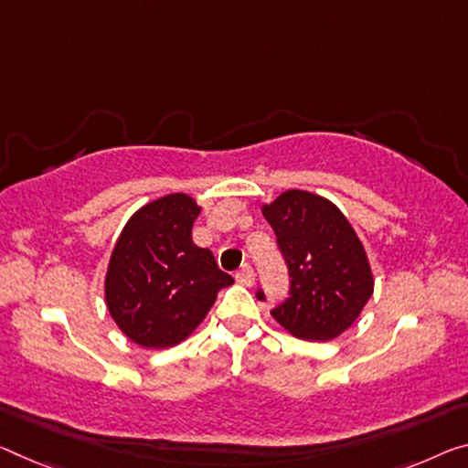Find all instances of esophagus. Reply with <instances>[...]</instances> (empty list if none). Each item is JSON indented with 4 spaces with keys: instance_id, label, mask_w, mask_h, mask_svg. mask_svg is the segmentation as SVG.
Masks as SVG:
<instances>
[{
    "instance_id": "1",
    "label": "esophagus",
    "mask_w": 468,
    "mask_h": 468,
    "mask_svg": "<svg viewBox=\"0 0 468 468\" xmlns=\"http://www.w3.org/2000/svg\"><path fill=\"white\" fill-rule=\"evenodd\" d=\"M236 280H239L240 284H244V286H250L255 282V271H253V268H250L249 263H244L242 268L236 271Z\"/></svg>"
}]
</instances>
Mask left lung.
I'll return each mask as SVG.
<instances>
[{"mask_svg": "<svg viewBox=\"0 0 468 468\" xmlns=\"http://www.w3.org/2000/svg\"><path fill=\"white\" fill-rule=\"evenodd\" d=\"M263 215L291 278L289 297L271 315L299 339H335L354 324L375 286L354 228L330 200L303 190L280 194ZM257 299L265 301L261 289Z\"/></svg>", "mask_w": 468, "mask_h": 468, "instance_id": "8db88e82", "label": "left lung"}]
</instances>
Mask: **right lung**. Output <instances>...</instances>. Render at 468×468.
<instances>
[{
  "instance_id": "1",
  "label": "right lung",
  "mask_w": 468,
  "mask_h": 468,
  "mask_svg": "<svg viewBox=\"0 0 468 468\" xmlns=\"http://www.w3.org/2000/svg\"><path fill=\"white\" fill-rule=\"evenodd\" d=\"M200 207L186 194L153 200L127 221L106 271V305L142 347L184 341L234 278L192 240Z\"/></svg>"
}]
</instances>
